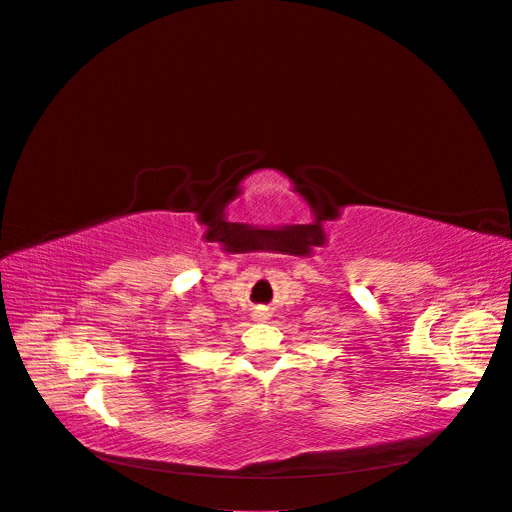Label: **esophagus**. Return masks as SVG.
<instances>
[{
	"instance_id": "obj_1",
	"label": "esophagus",
	"mask_w": 512,
	"mask_h": 512,
	"mask_svg": "<svg viewBox=\"0 0 512 512\" xmlns=\"http://www.w3.org/2000/svg\"><path fill=\"white\" fill-rule=\"evenodd\" d=\"M254 318H258V320H267V314H265V312H256V314H254Z\"/></svg>"
}]
</instances>
